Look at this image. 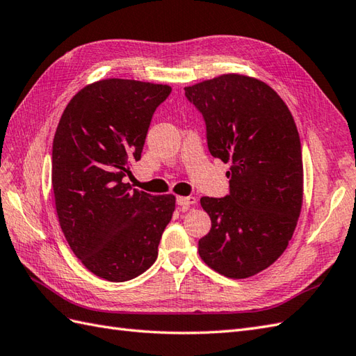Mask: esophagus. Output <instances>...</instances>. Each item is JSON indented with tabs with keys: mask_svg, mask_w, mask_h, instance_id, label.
<instances>
[{
	"mask_svg": "<svg viewBox=\"0 0 356 356\" xmlns=\"http://www.w3.org/2000/svg\"><path fill=\"white\" fill-rule=\"evenodd\" d=\"M195 197L189 195V197H177V204L184 209V211H186V209L191 206V204H195Z\"/></svg>",
	"mask_w": 356,
	"mask_h": 356,
	"instance_id": "34e87169",
	"label": "esophagus"
}]
</instances>
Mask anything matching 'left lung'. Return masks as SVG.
Wrapping results in <instances>:
<instances>
[{"instance_id":"obj_1","label":"left lung","mask_w":356,"mask_h":356,"mask_svg":"<svg viewBox=\"0 0 356 356\" xmlns=\"http://www.w3.org/2000/svg\"><path fill=\"white\" fill-rule=\"evenodd\" d=\"M206 123L213 158L230 162V194L202 197L212 229L200 257L229 278L269 268L293 236L302 207V150L293 117L268 84L221 75L185 88Z\"/></svg>"}]
</instances>
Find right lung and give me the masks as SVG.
Wrapping results in <instances>:
<instances>
[{
  "label": "right lung",
  "instance_id": "1",
  "mask_svg": "<svg viewBox=\"0 0 356 356\" xmlns=\"http://www.w3.org/2000/svg\"><path fill=\"white\" fill-rule=\"evenodd\" d=\"M171 87L109 78L70 99L52 143V189L70 250L95 275L122 282L147 270L175 212V195L132 189L156 108Z\"/></svg>",
  "mask_w": 356,
  "mask_h": 356
}]
</instances>
